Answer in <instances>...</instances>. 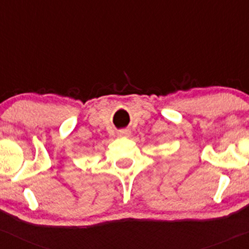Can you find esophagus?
I'll use <instances>...</instances> for the list:
<instances>
[{
	"instance_id": "esophagus-1",
	"label": "esophagus",
	"mask_w": 249,
	"mask_h": 249,
	"mask_svg": "<svg viewBox=\"0 0 249 249\" xmlns=\"http://www.w3.org/2000/svg\"><path fill=\"white\" fill-rule=\"evenodd\" d=\"M118 135H119L120 137H127V136L130 135V131L129 130H120V131L118 132Z\"/></svg>"
}]
</instances>
